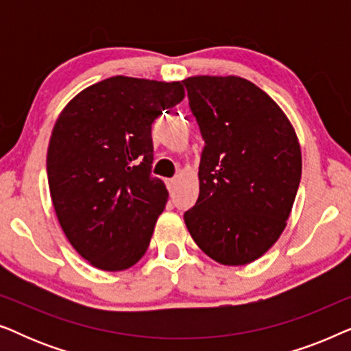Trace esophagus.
I'll use <instances>...</instances> for the list:
<instances>
[{
    "label": "esophagus",
    "mask_w": 351,
    "mask_h": 351,
    "mask_svg": "<svg viewBox=\"0 0 351 351\" xmlns=\"http://www.w3.org/2000/svg\"><path fill=\"white\" fill-rule=\"evenodd\" d=\"M176 184H177V179H167L166 180V185H167V190L171 191H174V189H176Z\"/></svg>",
    "instance_id": "esophagus-1"
}]
</instances>
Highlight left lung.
I'll list each match as a JSON object with an SVG mask.
<instances>
[{"label":"left lung","instance_id":"left-lung-1","mask_svg":"<svg viewBox=\"0 0 351 351\" xmlns=\"http://www.w3.org/2000/svg\"><path fill=\"white\" fill-rule=\"evenodd\" d=\"M182 83L204 141L186 228L215 262L246 265L286 227L302 176L299 141L275 100L251 81L191 76Z\"/></svg>","mask_w":351,"mask_h":351}]
</instances>
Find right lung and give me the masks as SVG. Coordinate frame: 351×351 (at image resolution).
<instances>
[{
    "label": "right lung",
    "instance_id": "obj_1",
    "mask_svg": "<svg viewBox=\"0 0 351 351\" xmlns=\"http://www.w3.org/2000/svg\"><path fill=\"white\" fill-rule=\"evenodd\" d=\"M185 97L180 81L112 76L62 110L47 148V182L65 237L105 271L141 261L167 201L152 176V124Z\"/></svg>",
    "mask_w": 351,
    "mask_h": 351
}]
</instances>
